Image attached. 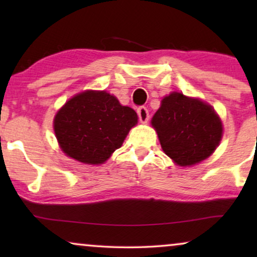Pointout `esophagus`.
Here are the masks:
<instances>
[{
    "label": "esophagus",
    "instance_id": "obj_1",
    "mask_svg": "<svg viewBox=\"0 0 257 257\" xmlns=\"http://www.w3.org/2000/svg\"><path fill=\"white\" fill-rule=\"evenodd\" d=\"M137 113H138L140 122H143V124H146V122L149 121V119H150L149 110H147L145 106H140L138 110H137Z\"/></svg>",
    "mask_w": 257,
    "mask_h": 257
}]
</instances>
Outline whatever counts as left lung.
Masks as SVG:
<instances>
[{
	"mask_svg": "<svg viewBox=\"0 0 257 257\" xmlns=\"http://www.w3.org/2000/svg\"><path fill=\"white\" fill-rule=\"evenodd\" d=\"M151 122L163 151L179 166L207 159L222 138V122L214 108L180 92L164 97Z\"/></svg>",
	"mask_w": 257,
	"mask_h": 257,
	"instance_id": "left-lung-1",
	"label": "left lung"
}]
</instances>
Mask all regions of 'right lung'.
<instances>
[{
    "label": "right lung",
    "mask_w": 257,
    "mask_h": 257,
    "mask_svg": "<svg viewBox=\"0 0 257 257\" xmlns=\"http://www.w3.org/2000/svg\"><path fill=\"white\" fill-rule=\"evenodd\" d=\"M138 122L136 111L106 91L86 90L69 99L54 119V131L66 156L86 165L106 161Z\"/></svg>",
    "instance_id": "1"
}]
</instances>
